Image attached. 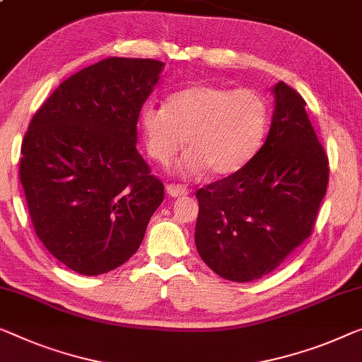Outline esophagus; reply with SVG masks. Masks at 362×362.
Segmentation results:
<instances>
[{"label":"esophagus","instance_id":"esophagus-1","mask_svg":"<svg viewBox=\"0 0 362 362\" xmlns=\"http://www.w3.org/2000/svg\"><path fill=\"white\" fill-rule=\"evenodd\" d=\"M188 188L185 185H179V183H169L167 185V193H169L170 197H185L188 195Z\"/></svg>","mask_w":362,"mask_h":362}]
</instances>
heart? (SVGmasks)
<instances>
[{
  "mask_svg": "<svg viewBox=\"0 0 362 362\" xmlns=\"http://www.w3.org/2000/svg\"><path fill=\"white\" fill-rule=\"evenodd\" d=\"M268 123L269 107L260 93L213 84L188 86L165 107L148 105L139 115L144 146L156 163L169 164L187 141L179 164L183 175L211 169L224 177L244 169L262 148Z\"/></svg>",
  "mask_w": 362,
  "mask_h": 362,
  "instance_id": "1",
  "label": "heart"
}]
</instances>
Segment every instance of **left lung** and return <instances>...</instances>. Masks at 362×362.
Wrapping results in <instances>:
<instances>
[{
  "mask_svg": "<svg viewBox=\"0 0 362 362\" xmlns=\"http://www.w3.org/2000/svg\"><path fill=\"white\" fill-rule=\"evenodd\" d=\"M267 141L244 169L197 192V250L221 278L253 281L309 239L328 185V156L302 95L274 86Z\"/></svg>",
  "mask_w": 362,
  "mask_h": 362,
  "instance_id": "1",
  "label": "left lung"
}]
</instances>
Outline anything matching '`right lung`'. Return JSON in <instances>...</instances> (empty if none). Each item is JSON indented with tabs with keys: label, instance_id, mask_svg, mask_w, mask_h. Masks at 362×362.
<instances>
[{
	"label": "right lung",
	"instance_id": "obj_1",
	"mask_svg": "<svg viewBox=\"0 0 362 362\" xmlns=\"http://www.w3.org/2000/svg\"><path fill=\"white\" fill-rule=\"evenodd\" d=\"M164 63L112 57L81 69L34 113L19 179L35 234L63 265L94 276L141 245L164 183L136 149L138 118Z\"/></svg>",
	"mask_w": 362,
	"mask_h": 362
}]
</instances>
